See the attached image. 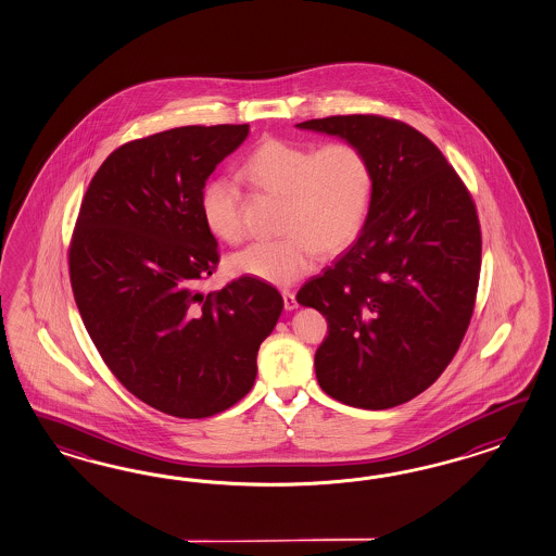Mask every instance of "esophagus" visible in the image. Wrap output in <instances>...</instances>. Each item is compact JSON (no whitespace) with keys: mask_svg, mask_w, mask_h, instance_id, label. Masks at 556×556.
Listing matches in <instances>:
<instances>
[{"mask_svg":"<svg viewBox=\"0 0 556 556\" xmlns=\"http://www.w3.org/2000/svg\"><path fill=\"white\" fill-rule=\"evenodd\" d=\"M283 295V305H286V309H295L298 307V300H295V293H291V291H283L281 293Z\"/></svg>","mask_w":556,"mask_h":556,"instance_id":"esophagus-1","label":"esophagus"}]
</instances>
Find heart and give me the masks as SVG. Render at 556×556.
<instances>
[{
    "mask_svg": "<svg viewBox=\"0 0 556 556\" xmlns=\"http://www.w3.org/2000/svg\"><path fill=\"white\" fill-rule=\"evenodd\" d=\"M240 176L258 192L281 195L283 239L258 240L230 256L239 277L275 287L293 286L319 261L338 255L361 237L375 198L370 153L356 141L338 139L316 150L312 143L265 137L240 165ZM200 212L212 235L239 242L244 235V202L239 186L225 176L204 184Z\"/></svg>",
    "mask_w": 556,
    "mask_h": 556,
    "instance_id": "b5f03b06",
    "label": "heart"
}]
</instances>
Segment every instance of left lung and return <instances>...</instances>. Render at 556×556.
Returning <instances> with one entry per match:
<instances>
[{
  "instance_id": "1",
  "label": "left lung",
  "mask_w": 556,
  "mask_h": 556,
  "mask_svg": "<svg viewBox=\"0 0 556 556\" xmlns=\"http://www.w3.org/2000/svg\"><path fill=\"white\" fill-rule=\"evenodd\" d=\"M298 127L361 143L376 174L361 237L298 293L328 321L317 382L344 405H403L443 375L473 316L476 202L435 143L403 121L331 115Z\"/></svg>"
}]
</instances>
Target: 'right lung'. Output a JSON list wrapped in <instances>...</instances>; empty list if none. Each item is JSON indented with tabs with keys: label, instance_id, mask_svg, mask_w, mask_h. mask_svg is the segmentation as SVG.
I'll return each mask as SVG.
<instances>
[{
	"label": "right lung",
	"instance_id": "add662e5",
	"mask_svg": "<svg viewBox=\"0 0 556 556\" xmlns=\"http://www.w3.org/2000/svg\"><path fill=\"white\" fill-rule=\"evenodd\" d=\"M249 125H188L123 143L92 176L68 247L76 307L106 368L146 405L206 419L253 389L281 293L220 261L200 192Z\"/></svg>",
	"mask_w": 556,
	"mask_h": 556
}]
</instances>
